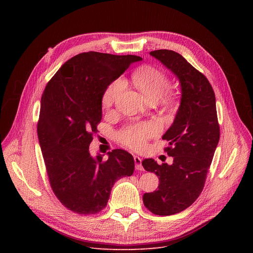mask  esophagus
I'll list each match as a JSON object with an SVG mask.
<instances>
[{
	"label": "esophagus",
	"instance_id": "1",
	"mask_svg": "<svg viewBox=\"0 0 253 253\" xmlns=\"http://www.w3.org/2000/svg\"><path fill=\"white\" fill-rule=\"evenodd\" d=\"M141 158H139L138 156H134V162H135V169L136 170H142L143 167L141 165Z\"/></svg>",
	"mask_w": 253,
	"mask_h": 253
}]
</instances>
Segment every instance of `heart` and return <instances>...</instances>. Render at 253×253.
Listing matches in <instances>:
<instances>
[{
	"instance_id": "obj_1",
	"label": "heart",
	"mask_w": 253,
	"mask_h": 253,
	"mask_svg": "<svg viewBox=\"0 0 253 253\" xmlns=\"http://www.w3.org/2000/svg\"><path fill=\"white\" fill-rule=\"evenodd\" d=\"M132 81L137 89L142 93L148 101L158 100L164 94V101L172 103L174 94L168 87V77L166 74L152 65H143L137 69L132 75ZM124 89V81L117 79L104 90L101 104L104 109H110ZM166 93H164V92ZM159 125L150 121L139 124L130 125L119 133V139L123 144L133 150H141L144 148L148 139L158 134Z\"/></svg>"
}]
</instances>
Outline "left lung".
Masks as SVG:
<instances>
[{
	"instance_id": "8db88e82",
	"label": "left lung",
	"mask_w": 253,
	"mask_h": 253,
	"mask_svg": "<svg viewBox=\"0 0 253 253\" xmlns=\"http://www.w3.org/2000/svg\"><path fill=\"white\" fill-rule=\"evenodd\" d=\"M150 54L160 60L179 80L180 105L173 124L163 139L173 163L159 165L144 159L143 168L159 177L158 190L145 193L143 204L156 215H172L190 207L200 196L219 140L214 91L207 78L179 53L155 50Z\"/></svg>"
}]
</instances>
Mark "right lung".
<instances>
[{"instance_id":"add662e5","label":"right lung","mask_w":253,"mask_h":253,"mask_svg":"<svg viewBox=\"0 0 253 253\" xmlns=\"http://www.w3.org/2000/svg\"><path fill=\"white\" fill-rule=\"evenodd\" d=\"M136 55L84 52L72 57L48 82L41 99L38 137L49 182L61 204L79 214H95L108 204L114 183L134 171L124 150L93 158L89 147L101 121L104 90Z\"/></svg>"}]
</instances>
